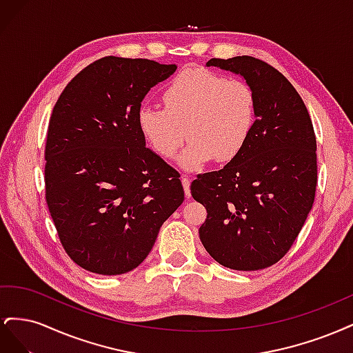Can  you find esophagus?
<instances>
[{
	"label": "esophagus",
	"mask_w": 353,
	"mask_h": 353,
	"mask_svg": "<svg viewBox=\"0 0 353 353\" xmlns=\"http://www.w3.org/2000/svg\"><path fill=\"white\" fill-rule=\"evenodd\" d=\"M181 183H183L184 191H185V196L190 197L191 196V191H190V185H191V179L188 176H183L181 178Z\"/></svg>",
	"instance_id": "34e87169"
}]
</instances>
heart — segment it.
I'll use <instances>...</instances> for the list:
<instances>
[{
	"label": "heart",
	"mask_w": 353,
	"mask_h": 353,
	"mask_svg": "<svg viewBox=\"0 0 353 353\" xmlns=\"http://www.w3.org/2000/svg\"><path fill=\"white\" fill-rule=\"evenodd\" d=\"M165 109L143 104L138 128L152 150L172 159L181 169L196 172L212 160L230 162L248 145L256 125V95L248 82L227 79L201 68L179 72L163 90Z\"/></svg>",
	"instance_id": "1"
}]
</instances>
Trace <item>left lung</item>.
I'll list each match as a JSON object with an SVG mask.
<instances>
[{"instance_id": "1", "label": "left lung", "mask_w": 353, "mask_h": 353, "mask_svg": "<svg viewBox=\"0 0 353 353\" xmlns=\"http://www.w3.org/2000/svg\"><path fill=\"white\" fill-rule=\"evenodd\" d=\"M256 95V125L244 150L221 170L199 175L191 196L208 210L201 244L218 263L258 271L292 248L311 212L316 190V140L306 105L268 63L249 56L210 59Z\"/></svg>"}]
</instances>
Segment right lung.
I'll return each instance as SVG.
<instances>
[{
  "mask_svg": "<svg viewBox=\"0 0 353 353\" xmlns=\"http://www.w3.org/2000/svg\"><path fill=\"white\" fill-rule=\"evenodd\" d=\"M175 65L103 57L61 92L48 125L46 199L70 259L101 275L137 268L184 201L179 174L145 147L137 116Z\"/></svg>",
  "mask_w": 353,
  "mask_h": 353,
  "instance_id": "add662e5",
  "label": "right lung"
}]
</instances>
